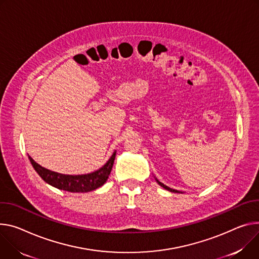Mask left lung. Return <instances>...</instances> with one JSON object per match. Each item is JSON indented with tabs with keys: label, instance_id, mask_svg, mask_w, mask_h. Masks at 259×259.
<instances>
[{
	"label": "left lung",
	"instance_id": "1",
	"mask_svg": "<svg viewBox=\"0 0 259 259\" xmlns=\"http://www.w3.org/2000/svg\"><path fill=\"white\" fill-rule=\"evenodd\" d=\"M156 181H157V183L161 186V187H163L164 189H166V190H168V191H170V192H175V193H181L180 191H178V190H175V189H171V188H169V187H167V186H165L164 184H162L161 182H159L157 179H156Z\"/></svg>",
	"mask_w": 259,
	"mask_h": 259
}]
</instances>
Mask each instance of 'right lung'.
I'll list each match as a JSON object with an SVG mask.
<instances>
[{
	"label": "right lung",
	"mask_w": 259,
	"mask_h": 259,
	"mask_svg": "<svg viewBox=\"0 0 259 259\" xmlns=\"http://www.w3.org/2000/svg\"><path fill=\"white\" fill-rule=\"evenodd\" d=\"M114 158H115V152L112 154V156L107 161L105 165L95 172H92L89 175H81V176H68V175L58 174L40 166L38 163H36L29 156V159L32 163L34 169L42 178L43 181L52 185L53 187L58 188V189L65 190L68 192H80V193L95 190L97 188L101 187L107 181L113 165Z\"/></svg>",
	"instance_id": "add662e5"
}]
</instances>
